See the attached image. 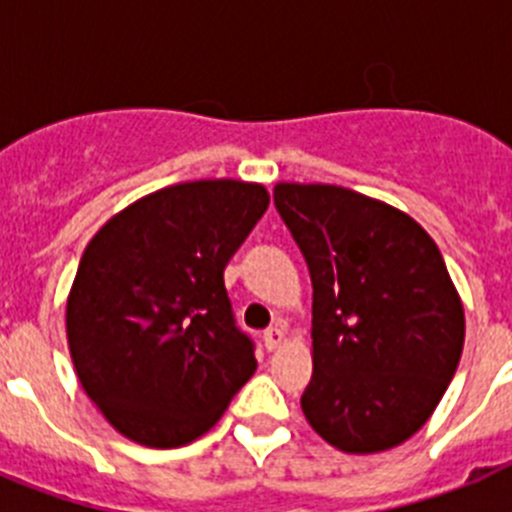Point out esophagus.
Segmentation results:
<instances>
[{
	"instance_id": "esophagus-1",
	"label": "esophagus",
	"mask_w": 512,
	"mask_h": 512,
	"mask_svg": "<svg viewBox=\"0 0 512 512\" xmlns=\"http://www.w3.org/2000/svg\"><path fill=\"white\" fill-rule=\"evenodd\" d=\"M282 343H284V328H282V325H271V328L264 330L266 351H277Z\"/></svg>"
}]
</instances>
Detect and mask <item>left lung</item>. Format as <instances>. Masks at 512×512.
<instances>
[{"label":"left lung","mask_w":512,"mask_h":512,"mask_svg":"<svg viewBox=\"0 0 512 512\" xmlns=\"http://www.w3.org/2000/svg\"><path fill=\"white\" fill-rule=\"evenodd\" d=\"M312 279L307 423L346 454L400 446L431 418L464 348V307L413 217L336 184H277Z\"/></svg>","instance_id":"left-lung-1"}]
</instances>
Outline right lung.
Instances as JSON below:
<instances>
[{
    "label": "right lung",
    "instance_id": "1",
    "mask_svg": "<svg viewBox=\"0 0 512 512\" xmlns=\"http://www.w3.org/2000/svg\"><path fill=\"white\" fill-rule=\"evenodd\" d=\"M266 207L261 184L200 179L133 202L89 241L66 336L84 392L130 441L192 443L256 372L223 271Z\"/></svg>",
    "mask_w": 512,
    "mask_h": 512
}]
</instances>
